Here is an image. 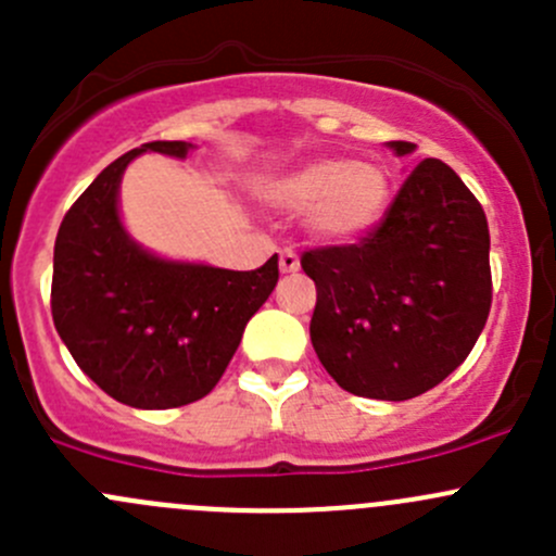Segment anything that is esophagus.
I'll list each match as a JSON object with an SVG mask.
<instances>
[{
  "label": "esophagus",
  "mask_w": 556,
  "mask_h": 556,
  "mask_svg": "<svg viewBox=\"0 0 556 556\" xmlns=\"http://www.w3.org/2000/svg\"><path fill=\"white\" fill-rule=\"evenodd\" d=\"M301 261H299V252L290 250V247H285L282 252H279V268H282V274H293L299 271Z\"/></svg>",
  "instance_id": "1"
}]
</instances>
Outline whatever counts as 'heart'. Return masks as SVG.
<instances>
[{"label":"heart","instance_id":"heart-1","mask_svg":"<svg viewBox=\"0 0 556 556\" xmlns=\"http://www.w3.org/2000/svg\"><path fill=\"white\" fill-rule=\"evenodd\" d=\"M271 195L288 210H312L317 237L344 242L377 226L390 199V177L377 164L325 159L279 179Z\"/></svg>","mask_w":556,"mask_h":556}]
</instances>
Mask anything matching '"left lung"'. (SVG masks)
Returning a JSON list of instances; mask_svg holds the SVG:
<instances>
[{
  "mask_svg": "<svg viewBox=\"0 0 556 556\" xmlns=\"http://www.w3.org/2000/svg\"><path fill=\"white\" fill-rule=\"evenodd\" d=\"M397 155L412 142H390ZM314 279L312 346L352 395L408 401L470 355L492 306L490 228L479 199L439 159L406 177L355 244L301 255Z\"/></svg>",
  "mask_w": 556,
  "mask_h": 556,
  "instance_id": "obj_1",
  "label": "left lung"
}]
</instances>
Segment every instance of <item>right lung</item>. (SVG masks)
Instances as JSON below:
<instances>
[{
	"label": "right lung",
	"mask_w": 556,
	"mask_h": 556,
	"mask_svg": "<svg viewBox=\"0 0 556 556\" xmlns=\"http://www.w3.org/2000/svg\"><path fill=\"white\" fill-rule=\"evenodd\" d=\"M188 142L128 150L83 190L55 237L50 312L77 366L134 408H177L220 382L247 319L277 288L279 261L255 271L169 263L117 220V185L139 153L185 159Z\"/></svg>",
	"instance_id": "add662e5"
}]
</instances>
